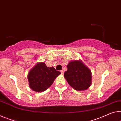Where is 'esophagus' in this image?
Here are the masks:
<instances>
[{"instance_id": "34e87169", "label": "esophagus", "mask_w": 121, "mask_h": 121, "mask_svg": "<svg viewBox=\"0 0 121 121\" xmlns=\"http://www.w3.org/2000/svg\"><path fill=\"white\" fill-rule=\"evenodd\" d=\"M60 72H61V74H62V75H63V74H64V71H63V70H61Z\"/></svg>"}]
</instances>
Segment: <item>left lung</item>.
Listing matches in <instances>:
<instances>
[{
  "label": "left lung",
  "instance_id": "8db88e82",
  "mask_svg": "<svg viewBox=\"0 0 121 121\" xmlns=\"http://www.w3.org/2000/svg\"><path fill=\"white\" fill-rule=\"evenodd\" d=\"M68 70L64 76L69 84L76 90H86L91 83L90 69L81 60H72L67 65Z\"/></svg>",
  "mask_w": 121,
  "mask_h": 121
}]
</instances>
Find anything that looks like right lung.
<instances>
[{"label": "right lung", "mask_w": 121, "mask_h": 121, "mask_svg": "<svg viewBox=\"0 0 121 121\" xmlns=\"http://www.w3.org/2000/svg\"><path fill=\"white\" fill-rule=\"evenodd\" d=\"M61 74L54 67L49 68L44 62L38 63L29 72V86L32 90L42 92L48 89L57 76Z\"/></svg>", "instance_id": "add662e5"}]
</instances>
